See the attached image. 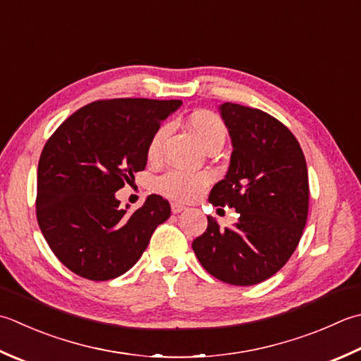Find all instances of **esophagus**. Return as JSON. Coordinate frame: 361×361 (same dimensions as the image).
Returning a JSON list of instances; mask_svg holds the SVG:
<instances>
[{
  "mask_svg": "<svg viewBox=\"0 0 361 361\" xmlns=\"http://www.w3.org/2000/svg\"><path fill=\"white\" fill-rule=\"evenodd\" d=\"M171 208H172V213H173V214H178V213H181L183 209H186L185 204L178 203V202H172V203H171Z\"/></svg>",
  "mask_w": 361,
  "mask_h": 361,
  "instance_id": "1",
  "label": "esophagus"
}]
</instances>
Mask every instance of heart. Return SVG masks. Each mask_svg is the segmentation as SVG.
Listing matches in <instances>:
<instances>
[{
	"instance_id": "b5f03b06",
	"label": "heart",
	"mask_w": 361,
	"mask_h": 361,
	"mask_svg": "<svg viewBox=\"0 0 361 361\" xmlns=\"http://www.w3.org/2000/svg\"><path fill=\"white\" fill-rule=\"evenodd\" d=\"M189 130L192 131L194 137L204 148L211 147H222L225 139H227V128L219 116L214 112L200 109L195 111L188 118ZM169 126L161 125L159 128L153 133V136L148 142L147 154L148 158H158L161 153V147L167 136ZM209 183L208 173H188L183 171H169L164 175H161L157 181V189L161 194L171 197L173 200L180 202H189L194 200L197 197L203 194Z\"/></svg>"
}]
</instances>
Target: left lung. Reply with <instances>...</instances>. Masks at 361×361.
I'll list each match as a JSON object with an SVG mask.
<instances>
[{
  "instance_id": "8db88e82",
  "label": "left lung",
  "mask_w": 361,
  "mask_h": 361,
  "mask_svg": "<svg viewBox=\"0 0 361 361\" xmlns=\"http://www.w3.org/2000/svg\"><path fill=\"white\" fill-rule=\"evenodd\" d=\"M233 153L225 178L211 189L209 203L235 208L239 222L208 227L192 249L217 280L236 286L264 281L286 264L308 216V171L294 134L267 112L224 103Z\"/></svg>"
}]
</instances>
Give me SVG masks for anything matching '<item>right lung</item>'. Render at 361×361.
I'll return each instance as SVG.
<instances>
[{
  "label": "right lung",
  "instance_id": "right-lung-1",
  "mask_svg": "<svg viewBox=\"0 0 361 361\" xmlns=\"http://www.w3.org/2000/svg\"><path fill=\"white\" fill-rule=\"evenodd\" d=\"M181 100L112 98L82 106L42 150L35 216L49 249L82 279H116L136 264L171 216L152 194L128 214L114 192L147 166L148 142Z\"/></svg>",
  "mask_w": 361,
  "mask_h": 361
}]
</instances>
